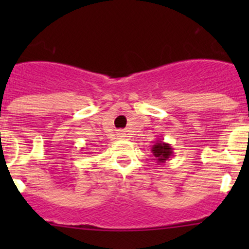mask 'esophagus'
Listing matches in <instances>:
<instances>
[{"mask_svg": "<svg viewBox=\"0 0 249 249\" xmlns=\"http://www.w3.org/2000/svg\"><path fill=\"white\" fill-rule=\"evenodd\" d=\"M118 137H124V134H123V132H119V134H118Z\"/></svg>", "mask_w": 249, "mask_h": 249, "instance_id": "obj_1", "label": "esophagus"}]
</instances>
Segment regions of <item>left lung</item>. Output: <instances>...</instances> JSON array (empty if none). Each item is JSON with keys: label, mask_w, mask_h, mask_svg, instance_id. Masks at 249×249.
Instances as JSON below:
<instances>
[{"label": "left lung", "mask_w": 249, "mask_h": 249, "mask_svg": "<svg viewBox=\"0 0 249 249\" xmlns=\"http://www.w3.org/2000/svg\"><path fill=\"white\" fill-rule=\"evenodd\" d=\"M150 150H152L153 153V157L155 158L154 160H157V162H161V164L162 162H166L173 155V149L171 144L160 140H158L157 142L153 144L152 149Z\"/></svg>", "instance_id": "1"}]
</instances>
